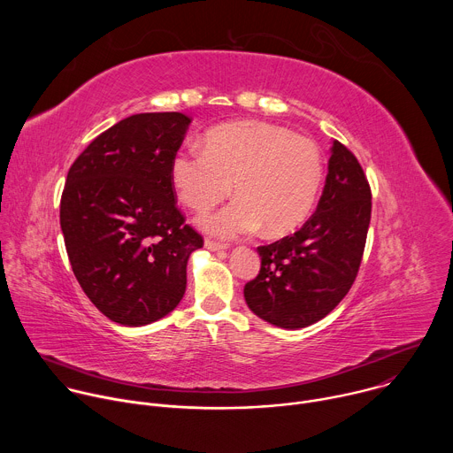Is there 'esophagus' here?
<instances>
[{
    "mask_svg": "<svg viewBox=\"0 0 453 453\" xmlns=\"http://www.w3.org/2000/svg\"><path fill=\"white\" fill-rule=\"evenodd\" d=\"M204 247H206L208 250H211V252H215V250H226V249H227L226 243H219V242H213V240H206V242H204Z\"/></svg>",
    "mask_w": 453,
    "mask_h": 453,
    "instance_id": "esophagus-1",
    "label": "esophagus"
}]
</instances>
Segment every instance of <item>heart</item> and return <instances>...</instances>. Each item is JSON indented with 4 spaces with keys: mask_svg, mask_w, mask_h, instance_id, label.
Listing matches in <instances>:
<instances>
[{
    "mask_svg": "<svg viewBox=\"0 0 453 453\" xmlns=\"http://www.w3.org/2000/svg\"><path fill=\"white\" fill-rule=\"evenodd\" d=\"M322 177L325 165L313 142L265 121L219 125L203 149L188 145L170 161L177 197L196 211L226 199L234 182L238 199L199 219L204 231L220 238L262 227L267 236L294 233L308 220Z\"/></svg>",
    "mask_w": 453,
    "mask_h": 453,
    "instance_id": "obj_1",
    "label": "heart"
}]
</instances>
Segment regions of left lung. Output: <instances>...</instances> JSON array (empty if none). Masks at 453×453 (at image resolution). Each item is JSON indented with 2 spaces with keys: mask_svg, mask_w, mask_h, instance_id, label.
Returning <instances> with one entry per match:
<instances>
[{
  "mask_svg": "<svg viewBox=\"0 0 453 453\" xmlns=\"http://www.w3.org/2000/svg\"><path fill=\"white\" fill-rule=\"evenodd\" d=\"M371 220V188L353 152L334 142L315 213L290 236L257 247L260 274L243 287L247 306L297 330L326 317L349 292Z\"/></svg>",
  "mask_w": 453,
  "mask_h": 453,
  "instance_id": "obj_1",
  "label": "left lung"
}]
</instances>
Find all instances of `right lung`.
<instances>
[{"label":"right lung","mask_w":453,"mask_h":453,"mask_svg":"<svg viewBox=\"0 0 453 453\" xmlns=\"http://www.w3.org/2000/svg\"><path fill=\"white\" fill-rule=\"evenodd\" d=\"M189 118L133 114L75 159L60 199V229L77 281L123 326L170 313L186 290V265L203 236L175 206L170 161Z\"/></svg>","instance_id":"add662e5"}]
</instances>
